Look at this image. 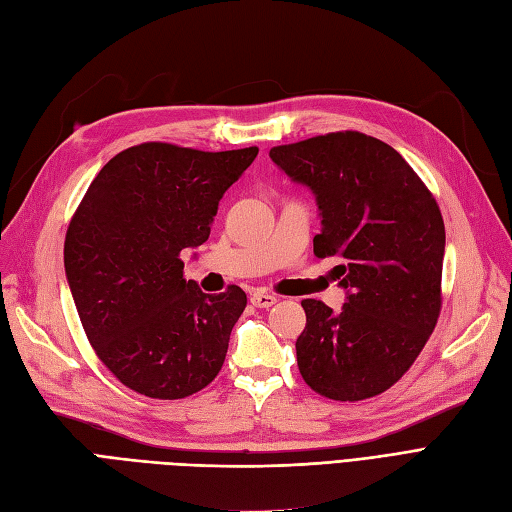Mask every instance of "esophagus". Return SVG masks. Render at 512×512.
Returning a JSON list of instances; mask_svg holds the SVG:
<instances>
[{
	"label": "esophagus",
	"mask_w": 512,
	"mask_h": 512,
	"mask_svg": "<svg viewBox=\"0 0 512 512\" xmlns=\"http://www.w3.org/2000/svg\"><path fill=\"white\" fill-rule=\"evenodd\" d=\"M250 301H252V305H256V307H271V305L277 303V297H275V294H267V292L254 290V292L250 294Z\"/></svg>",
	"instance_id": "obj_1"
}]
</instances>
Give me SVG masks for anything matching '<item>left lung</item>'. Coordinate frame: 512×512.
<instances>
[{
	"instance_id": "8db88e82",
	"label": "left lung",
	"mask_w": 512,
	"mask_h": 512,
	"mask_svg": "<svg viewBox=\"0 0 512 512\" xmlns=\"http://www.w3.org/2000/svg\"><path fill=\"white\" fill-rule=\"evenodd\" d=\"M269 158L316 196L314 254L342 260V312L301 301V376L337 401L380 395L410 369L440 316L446 235L436 198L391 145L361 132L280 145Z\"/></svg>"
}]
</instances>
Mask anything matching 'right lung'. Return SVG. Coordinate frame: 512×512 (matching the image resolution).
Here are the masks:
<instances>
[{
	"mask_svg": "<svg viewBox=\"0 0 512 512\" xmlns=\"http://www.w3.org/2000/svg\"><path fill=\"white\" fill-rule=\"evenodd\" d=\"M256 156L136 145L104 164L72 215L64 265L76 312L128 389L183 399L220 374L247 297L239 286L205 294L183 277L181 252L209 239L224 192Z\"/></svg>",
	"mask_w": 512,
	"mask_h": 512,
	"instance_id": "right-lung-1",
	"label": "right lung"
}]
</instances>
